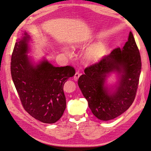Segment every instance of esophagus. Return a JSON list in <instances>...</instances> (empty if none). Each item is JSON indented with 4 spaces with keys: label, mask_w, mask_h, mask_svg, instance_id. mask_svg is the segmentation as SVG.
Wrapping results in <instances>:
<instances>
[{
    "label": "esophagus",
    "mask_w": 151,
    "mask_h": 151,
    "mask_svg": "<svg viewBox=\"0 0 151 151\" xmlns=\"http://www.w3.org/2000/svg\"><path fill=\"white\" fill-rule=\"evenodd\" d=\"M80 77V74H79V72H76V74H75V75H74V80L75 81H77L78 80V79H79V77Z\"/></svg>",
    "instance_id": "1"
}]
</instances>
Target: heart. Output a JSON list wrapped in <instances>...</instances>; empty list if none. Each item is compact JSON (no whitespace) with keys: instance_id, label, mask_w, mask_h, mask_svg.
<instances>
[{"instance_id":"heart-1","label":"heart","mask_w":151,"mask_h":151,"mask_svg":"<svg viewBox=\"0 0 151 151\" xmlns=\"http://www.w3.org/2000/svg\"><path fill=\"white\" fill-rule=\"evenodd\" d=\"M64 52L68 56L72 55V53L70 50H68L67 48H64L63 49ZM104 51V48L103 45L101 44H96V45L90 50H89L87 53H86L85 58L89 62H93L97 60L102 56L103 53Z\"/></svg>"}]
</instances>
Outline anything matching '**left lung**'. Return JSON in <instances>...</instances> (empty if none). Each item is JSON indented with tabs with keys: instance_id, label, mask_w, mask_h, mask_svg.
Instances as JSON below:
<instances>
[{
	"instance_id": "8db88e82",
	"label": "left lung",
	"mask_w": 151,
	"mask_h": 151,
	"mask_svg": "<svg viewBox=\"0 0 151 151\" xmlns=\"http://www.w3.org/2000/svg\"><path fill=\"white\" fill-rule=\"evenodd\" d=\"M141 67L139 50L130 32L122 48H115L85 68L84 74L78 79V86L96 117L103 121L110 120L129 108L137 91ZM114 71L121 73V77L116 90L110 92L104 83L108 73Z\"/></svg>"
}]
</instances>
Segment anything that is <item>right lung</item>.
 Instances as JSON below:
<instances>
[{
    "label": "right lung",
    "instance_id": "right-lung-1",
    "mask_svg": "<svg viewBox=\"0 0 151 151\" xmlns=\"http://www.w3.org/2000/svg\"><path fill=\"white\" fill-rule=\"evenodd\" d=\"M29 39L24 33L16 40L11 57L12 79L26 111L43 123H54L66 108L63 85L76 71L72 66L57 67L46 60L33 65L26 55Z\"/></svg>",
    "mask_w": 151,
    "mask_h": 151
}]
</instances>
